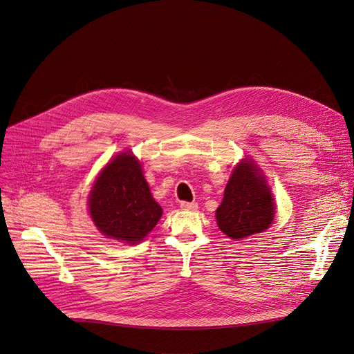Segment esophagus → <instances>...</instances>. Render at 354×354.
<instances>
[{
    "label": "esophagus",
    "instance_id": "esophagus-1",
    "mask_svg": "<svg viewBox=\"0 0 354 354\" xmlns=\"http://www.w3.org/2000/svg\"><path fill=\"white\" fill-rule=\"evenodd\" d=\"M180 208L185 211H196L198 203L195 202H180Z\"/></svg>",
    "mask_w": 354,
    "mask_h": 354
}]
</instances>
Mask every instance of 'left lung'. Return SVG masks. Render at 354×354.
<instances>
[{"instance_id": "8db88e82", "label": "left lung", "mask_w": 354, "mask_h": 354, "mask_svg": "<svg viewBox=\"0 0 354 354\" xmlns=\"http://www.w3.org/2000/svg\"><path fill=\"white\" fill-rule=\"evenodd\" d=\"M215 216L219 230L232 239L259 234L272 224L274 198L252 159L245 158L235 166Z\"/></svg>"}]
</instances>
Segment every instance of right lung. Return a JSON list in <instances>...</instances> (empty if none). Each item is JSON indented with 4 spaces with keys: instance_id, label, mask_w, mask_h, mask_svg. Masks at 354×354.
Masks as SVG:
<instances>
[{
    "instance_id": "obj_1",
    "label": "right lung",
    "mask_w": 354,
    "mask_h": 354,
    "mask_svg": "<svg viewBox=\"0 0 354 354\" xmlns=\"http://www.w3.org/2000/svg\"><path fill=\"white\" fill-rule=\"evenodd\" d=\"M87 203L93 222L106 238L130 245L139 244L162 216L140 162L130 151L119 153L103 167Z\"/></svg>"
}]
</instances>
